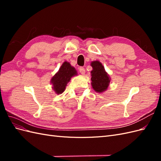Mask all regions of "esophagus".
<instances>
[{
	"mask_svg": "<svg viewBox=\"0 0 161 161\" xmlns=\"http://www.w3.org/2000/svg\"><path fill=\"white\" fill-rule=\"evenodd\" d=\"M79 71L80 72V74L82 75L85 74V69H84L83 67H80L79 68Z\"/></svg>",
	"mask_w": 161,
	"mask_h": 161,
	"instance_id": "esophagus-1",
	"label": "esophagus"
}]
</instances>
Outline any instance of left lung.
Listing matches in <instances>:
<instances>
[{"label":"left lung","mask_w":161,"mask_h":161,"mask_svg":"<svg viewBox=\"0 0 161 161\" xmlns=\"http://www.w3.org/2000/svg\"><path fill=\"white\" fill-rule=\"evenodd\" d=\"M91 65L92 68L91 72L92 89L95 92H103L108 88L111 79L110 77L99 61H92Z\"/></svg>","instance_id":"left-lung-1"}]
</instances>
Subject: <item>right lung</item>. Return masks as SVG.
Here are the masks:
<instances>
[{"label": "right lung", "mask_w": 161, "mask_h": 161, "mask_svg": "<svg viewBox=\"0 0 161 161\" xmlns=\"http://www.w3.org/2000/svg\"><path fill=\"white\" fill-rule=\"evenodd\" d=\"M77 75V72L69 62H64L60 66L59 70L51 79L52 89L57 94H61L65 91L67 83L74 76Z\"/></svg>", "instance_id": "1"}]
</instances>
